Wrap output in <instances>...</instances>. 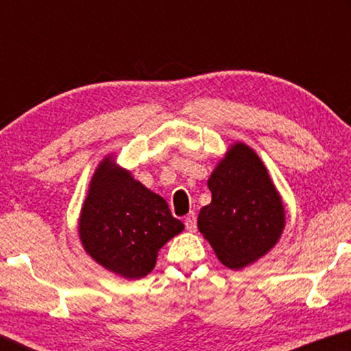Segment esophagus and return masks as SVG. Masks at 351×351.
Segmentation results:
<instances>
[{"label":"esophagus","mask_w":351,"mask_h":351,"mask_svg":"<svg viewBox=\"0 0 351 351\" xmlns=\"http://www.w3.org/2000/svg\"><path fill=\"white\" fill-rule=\"evenodd\" d=\"M184 222H185V227H186V230H189V232H195V230H196V215H195V213H190L189 215H186Z\"/></svg>","instance_id":"esophagus-1"}]
</instances>
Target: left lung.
<instances>
[{
    "label": "left lung",
    "instance_id": "1",
    "mask_svg": "<svg viewBox=\"0 0 351 351\" xmlns=\"http://www.w3.org/2000/svg\"><path fill=\"white\" fill-rule=\"evenodd\" d=\"M213 199L201 208L198 230L230 270H241L280 241L286 213L265 165L251 147L234 142L208 180Z\"/></svg>",
    "mask_w": 351,
    "mask_h": 351
}]
</instances>
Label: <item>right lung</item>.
<instances>
[{
  "label": "right lung",
  "instance_id": "add662e5",
  "mask_svg": "<svg viewBox=\"0 0 351 351\" xmlns=\"http://www.w3.org/2000/svg\"><path fill=\"white\" fill-rule=\"evenodd\" d=\"M184 223L166 199L136 180L107 155L95 167L78 220L84 251L105 270L138 280L156 265L158 251Z\"/></svg>",
  "mask_w": 351,
  "mask_h": 351
}]
</instances>
